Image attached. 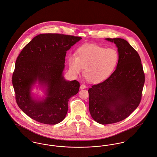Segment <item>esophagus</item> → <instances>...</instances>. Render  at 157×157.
<instances>
[{
    "label": "esophagus",
    "instance_id": "34e87169",
    "mask_svg": "<svg viewBox=\"0 0 157 157\" xmlns=\"http://www.w3.org/2000/svg\"><path fill=\"white\" fill-rule=\"evenodd\" d=\"M86 87V86L85 85L82 84V85H80V89H85Z\"/></svg>",
    "mask_w": 157,
    "mask_h": 157
}]
</instances>
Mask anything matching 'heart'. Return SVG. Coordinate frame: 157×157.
Instances as JSON below:
<instances>
[{"label": "heart", "instance_id": "obj_1", "mask_svg": "<svg viewBox=\"0 0 157 157\" xmlns=\"http://www.w3.org/2000/svg\"><path fill=\"white\" fill-rule=\"evenodd\" d=\"M119 55L113 48H106L97 44H86L76 52V57L68 58L69 71L72 75H79L84 70V77L92 83H98L107 79L114 72Z\"/></svg>", "mask_w": 157, "mask_h": 157}]
</instances>
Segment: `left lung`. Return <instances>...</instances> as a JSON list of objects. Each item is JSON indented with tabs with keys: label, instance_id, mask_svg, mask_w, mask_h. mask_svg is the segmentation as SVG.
<instances>
[{
	"label": "left lung",
	"instance_id": "1",
	"mask_svg": "<svg viewBox=\"0 0 157 157\" xmlns=\"http://www.w3.org/2000/svg\"><path fill=\"white\" fill-rule=\"evenodd\" d=\"M114 43L119 55L113 73L88 90L89 108L92 119L110 124L127 118L139 106L144 83L141 59L128 42L122 38H105Z\"/></svg>",
	"mask_w": 157,
	"mask_h": 157
}]
</instances>
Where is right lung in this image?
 <instances>
[{"label":"right lung","instance_id":"add662e5","mask_svg":"<svg viewBox=\"0 0 157 157\" xmlns=\"http://www.w3.org/2000/svg\"><path fill=\"white\" fill-rule=\"evenodd\" d=\"M82 38L78 36L41 33L35 36L17 57L13 75L15 99L20 109L32 119L55 125L67 114L68 101L76 95L80 83L63 75L67 52ZM36 86L44 95L32 90Z\"/></svg>","mask_w":157,"mask_h":157}]
</instances>
